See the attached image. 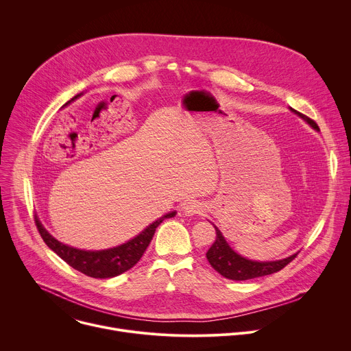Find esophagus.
<instances>
[{"mask_svg":"<svg viewBox=\"0 0 351 351\" xmlns=\"http://www.w3.org/2000/svg\"><path fill=\"white\" fill-rule=\"evenodd\" d=\"M183 211L187 217H191V215H195V214L204 213V207H203L202 203H198L197 199H189V202H186L183 204Z\"/></svg>","mask_w":351,"mask_h":351,"instance_id":"34e87169","label":"esophagus"}]
</instances>
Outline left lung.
<instances>
[{"mask_svg":"<svg viewBox=\"0 0 351 351\" xmlns=\"http://www.w3.org/2000/svg\"><path fill=\"white\" fill-rule=\"evenodd\" d=\"M291 112L297 114L300 118H303L313 129L319 130L318 125L308 117L297 112L295 110L290 108ZM215 232H217V239L214 244L210 247L207 252V260L211 264V267L219 272L222 276L226 279L232 280H248V279H254L265 275L275 274L280 269H283L289 263H291L297 253L278 261H253V260H247L237 254L234 250L228 244L225 237L222 236V232L214 225Z\"/></svg>","mask_w":351,"mask_h":351,"instance_id":"left-lung-1","label":"left lung"}]
</instances>
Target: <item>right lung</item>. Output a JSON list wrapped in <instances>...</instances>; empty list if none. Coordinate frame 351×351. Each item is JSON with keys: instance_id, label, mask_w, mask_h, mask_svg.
Segmentation results:
<instances>
[{"instance_id": "1", "label": "right lung", "mask_w": 351, "mask_h": 351, "mask_svg": "<svg viewBox=\"0 0 351 351\" xmlns=\"http://www.w3.org/2000/svg\"><path fill=\"white\" fill-rule=\"evenodd\" d=\"M77 97H80V94L75 95L71 101H73V99H76ZM71 101H68L65 106H68ZM175 215H176V211H172L161 217L152 225H148L141 233H138L132 240L112 248L98 250V252H88V250H80V248L66 245L49 234L44 229V226L41 225L37 217L34 218V221L44 243L51 248L57 256H60L66 264H69L72 268H75L76 271L87 276L107 279V278L118 276L129 271L132 267H134L141 258V256L144 254L149 241L153 240V236L158 225L164 219L172 218Z\"/></svg>"}]
</instances>
